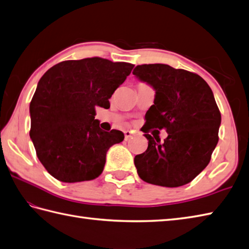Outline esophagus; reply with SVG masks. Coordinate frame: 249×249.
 Instances as JSON below:
<instances>
[{"instance_id":"1","label":"esophagus","mask_w":249,"mask_h":249,"mask_svg":"<svg viewBox=\"0 0 249 249\" xmlns=\"http://www.w3.org/2000/svg\"><path fill=\"white\" fill-rule=\"evenodd\" d=\"M124 135H125V140H128V139L131 138V137L134 136V133L131 130H125L124 131Z\"/></svg>"}]
</instances>
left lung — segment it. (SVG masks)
<instances>
[{"label": "left lung", "mask_w": 249, "mask_h": 249, "mask_svg": "<svg viewBox=\"0 0 249 249\" xmlns=\"http://www.w3.org/2000/svg\"><path fill=\"white\" fill-rule=\"evenodd\" d=\"M133 73L155 89L144 133H168L163 142L144 135L149 145L134 160L138 176L158 186H183L209 165L217 145L221 115L212 89L197 73L166 64L138 65Z\"/></svg>", "instance_id": "obj_1"}]
</instances>
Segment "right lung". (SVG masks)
<instances>
[{
  "label": "right lung",
  "mask_w": 249,
  "mask_h": 249,
  "mask_svg": "<svg viewBox=\"0 0 249 249\" xmlns=\"http://www.w3.org/2000/svg\"><path fill=\"white\" fill-rule=\"evenodd\" d=\"M134 65L102 57L61 62L45 72L30 104L36 155L52 177L65 183L91 181L102 174L110 146L124 134L105 131L95 120Z\"/></svg>",
  "instance_id": "right-lung-1"
}]
</instances>
